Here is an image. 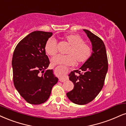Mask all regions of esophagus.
<instances>
[{
  "instance_id": "obj_1",
  "label": "esophagus",
  "mask_w": 126,
  "mask_h": 126,
  "mask_svg": "<svg viewBox=\"0 0 126 126\" xmlns=\"http://www.w3.org/2000/svg\"><path fill=\"white\" fill-rule=\"evenodd\" d=\"M60 82H65L66 80V79L65 78H60Z\"/></svg>"
}]
</instances>
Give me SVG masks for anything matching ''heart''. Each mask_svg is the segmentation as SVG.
Wrapping results in <instances>:
<instances>
[{"label": "heart", "instance_id": "1", "mask_svg": "<svg viewBox=\"0 0 126 126\" xmlns=\"http://www.w3.org/2000/svg\"><path fill=\"white\" fill-rule=\"evenodd\" d=\"M70 46L66 52L67 55H57L52 57L51 63L52 66H70L85 63L92 54L91 46L84 42L82 37L78 34H68L63 37ZM44 50L48 55L52 56L57 52V43L55 40L50 38L47 40L44 46Z\"/></svg>", "mask_w": 126, "mask_h": 126}]
</instances>
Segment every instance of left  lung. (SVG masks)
I'll list each match as a JSON object with an SVG mask.
<instances>
[{
  "instance_id": "1",
  "label": "left lung",
  "mask_w": 126,
  "mask_h": 126,
  "mask_svg": "<svg viewBox=\"0 0 126 126\" xmlns=\"http://www.w3.org/2000/svg\"><path fill=\"white\" fill-rule=\"evenodd\" d=\"M92 46L90 58L78 70L72 71L69 79L74 89L66 94L68 98L77 105H85L95 98L104 85L108 69V61L105 44L99 37L83 29Z\"/></svg>"
}]
</instances>
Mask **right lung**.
<instances>
[{"label":"right lung","instance_id":"add662e5","mask_svg":"<svg viewBox=\"0 0 126 126\" xmlns=\"http://www.w3.org/2000/svg\"><path fill=\"white\" fill-rule=\"evenodd\" d=\"M52 32L35 31L21 40L12 58L13 82L16 89L26 102L40 105L48 100L52 87L58 82L44 50ZM42 75H41V72Z\"/></svg>","mask_w":126,"mask_h":126}]
</instances>
